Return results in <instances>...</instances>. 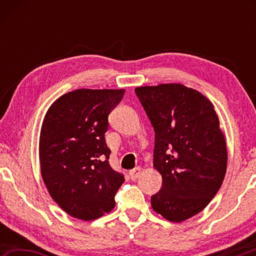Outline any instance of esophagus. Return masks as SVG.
<instances>
[{
	"label": "esophagus",
	"mask_w": 256,
	"mask_h": 256,
	"mask_svg": "<svg viewBox=\"0 0 256 256\" xmlns=\"http://www.w3.org/2000/svg\"><path fill=\"white\" fill-rule=\"evenodd\" d=\"M141 168L140 167H136L134 168V170H130V172H128V175H130V178H131L132 180H136L138 176H140V174H141Z\"/></svg>",
	"instance_id": "obj_1"
}]
</instances>
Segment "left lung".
Here are the masks:
<instances>
[{
    "instance_id": "obj_1",
    "label": "left lung",
    "mask_w": 256,
    "mask_h": 256,
    "mask_svg": "<svg viewBox=\"0 0 256 256\" xmlns=\"http://www.w3.org/2000/svg\"><path fill=\"white\" fill-rule=\"evenodd\" d=\"M154 130V167L162 177L151 206L182 222L198 214L218 192L227 170V144L214 106L180 84L136 88Z\"/></svg>"
}]
</instances>
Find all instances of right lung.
Returning <instances> with one entry per match:
<instances>
[{"instance_id":"right-lung-1","label":"right lung","mask_w":256,"mask_h":256,"mask_svg":"<svg viewBox=\"0 0 256 256\" xmlns=\"http://www.w3.org/2000/svg\"><path fill=\"white\" fill-rule=\"evenodd\" d=\"M124 89H78L52 104L42 120L40 162L52 198L73 218L94 220L110 212L124 176L108 162V115Z\"/></svg>"}]
</instances>
